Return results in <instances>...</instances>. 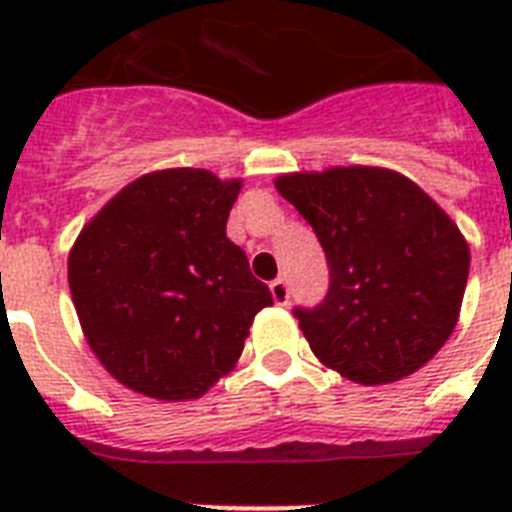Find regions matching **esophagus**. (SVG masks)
Segmentation results:
<instances>
[{
	"instance_id": "1",
	"label": "esophagus",
	"mask_w": 512,
	"mask_h": 512,
	"mask_svg": "<svg viewBox=\"0 0 512 512\" xmlns=\"http://www.w3.org/2000/svg\"><path fill=\"white\" fill-rule=\"evenodd\" d=\"M271 295H273V303L276 305H287L289 303V287L287 281H271Z\"/></svg>"
}]
</instances>
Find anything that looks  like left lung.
I'll use <instances>...</instances> for the list:
<instances>
[{
	"label": "left lung",
	"instance_id": "obj_1",
	"mask_svg": "<svg viewBox=\"0 0 512 512\" xmlns=\"http://www.w3.org/2000/svg\"><path fill=\"white\" fill-rule=\"evenodd\" d=\"M273 183L327 252V300L295 311L313 356L361 385L422 369L460 321L470 247L457 223L385 167L287 172Z\"/></svg>",
	"mask_w": 512,
	"mask_h": 512
}]
</instances>
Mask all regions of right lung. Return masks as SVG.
<instances>
[{"mask_svg":"<svg viewBox=\"0 0 512 512\" xmlns=\"http://www.w3.org/2000/svg\"><path fill=\"white\" fill-rule=\"evenodd\" d=\"M239 177L172 167L124 185L68 252L84 340L124 388L201 398L239 361L273 297L225 236Z\"/></svg>","mask_w":512,"mask_h":512,"instance_id":"1","label":"right lung"}]
</instances>
